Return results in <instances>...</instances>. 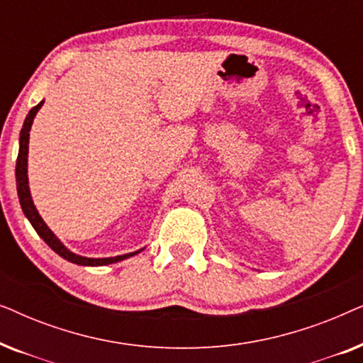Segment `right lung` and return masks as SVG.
I'll use <instances>...</instances> for the list:
<instances>
[{"label":"right lung","instance_id":"add662e5","mask_svg":"<svg viewBox=\"0 0 363 363\" xmlns=\"http://www.w3.org/2000/svg\"><path fill=\"white\" fill-rule=\"evenodd\" d=\"M43 102H39L38 106H34L31 111H29L26 121H24V125L21 128V137H19V153H18V160H16V186H18V196H19V203H21V208L24 211V215L29 221L34 230L38 231V235L46 241V245L51 247L52 251H56L59 256L64 257V259L74 262V264H81V266H104V264H112V262L127 259L137 252H130V255H123V256H116V257H101V259H92V257H82L74 255L67 250V247L62 246V242L54 236V233L49 230L46 226V223L43 221V218L39 216V213L36 210V206L33 205L31 195H29V186H28V143H29V130H31L33 125V118L36 116V112L41 108Z\"/></svg>","mask_w":363,"mask_h":363}]
</instances>
